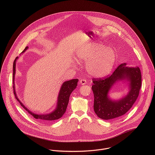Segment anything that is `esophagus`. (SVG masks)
<instances>
[{"mask_svg":"<svg viewBox=\"0 0 155 155\" xmlns=\"http://www.w3.org/2000/svg\"><path fill=\"white\" fill-rule=\"evenodd\" d=\"M79 84H80L81 85H86V84H87V81H86V79H82L80 80V81H79Z\"/></svg>","mask_w":155,"mask_h":155,"instance_id":"1","label":"esophagus"}]
</instances>
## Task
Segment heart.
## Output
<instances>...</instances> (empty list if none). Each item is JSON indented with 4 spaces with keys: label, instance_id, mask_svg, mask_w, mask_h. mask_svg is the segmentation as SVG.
<instances>
[{
    "label": "heart",
    "instance_id": "b5f03b06",
    "mask_svg": "<svg viewBox=\"0 0 155 155\" xmlns=\"http://www.w3.org/2000/svg\"><path fill=\"white\" fill-rule=\"evenodd\" d=\"M76 55L79 61H88V73L96 78L109 74L115 64L117 57L114 49L102 43H93L83 46L78 50Z\"/></svg>",
    "mask_w": 155,
    "mask_h": 155
}]
</instances>
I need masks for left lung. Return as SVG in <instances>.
I'll use <instances>...</instances> for the list:
<instances>
[{"mask_svg":"<svg viewBox=\"0 0 155 155\" xmlns=\"http://www.w3.org/2000/svg\"><path fill=\"white\" fill-rule=\"evenodd\" d=\"M122 80L129 82L128 94L118 101L111 100L108 97L110 90L117 81ZM92 82L94 111L98 117L109 120L123 116L132 107L141 87V74L139 67H129L123 63L110 76L94 78Z\"/></svg>","mask_w":155,"mask_h":155,"instance_id":"8db88e82","label":"left lung"}]
</instances>
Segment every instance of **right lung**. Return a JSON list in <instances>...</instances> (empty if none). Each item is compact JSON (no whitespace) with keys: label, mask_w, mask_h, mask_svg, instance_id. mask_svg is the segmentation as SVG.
Here are the masks:
<instances>
[{"label":"right lung","mask_w":155,"mask_h":155,"mask_svg":"<svg viewBox=\"0 0 155 155\" xmlns=\"http://www.w3.org/2000/svg\"><path fill=\"white\" fill-rule=\"evenodd\" d=\"M27 49H28V46L25 47L24 50L22 51V53H24ZM18 58V57H16L13 63V83H14L13 87H14V92L17 100L18 101V102L20 103L21 106L25 110L27 111L29 114H30L33 117H35L38 120L42 121V122L51 121V120H57L61 118L66 112L67 107L68 104L70 95L71 93L73 92V91L76 88L78 85V82L79 80L78 79H74L66 81L63 84L58 94L57 106L54 110L52 111L50 113H46V114L35 113L31 111L28 110L20 101V100L18 98V97L17 96V94L15 89L14 79H15V71H16L15 70L16 61Z\"/></svg>","instance_id":"add662e5"}]
</instances>
